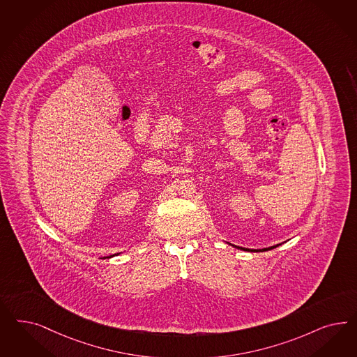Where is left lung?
<instances>
[{"label":"left lung","mask_w":357,"mask_h":357,"mask_svg":"<svg viewBox=\"0 0 357 357\" xmlns=\"http://www.w3.org/2000/svg\"><path fill=\"white\" fill-rule=\"evenodd\" d=\"M230 245L232 247H235V248H238V250H242V251H251V252H264V251H269V250H273V248H276L278 245H281V244H276V245H272V247H268V248H263V250H250V248H243V247H239V245H234V244H231L229 243Z\"/></svg>","instance_id":"1"}]
</instances>
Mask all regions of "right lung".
I'll list each match as a JSON object with an SVG mask.
<instances>
[{
  "label": "right lung",
  "instance_id": "right-lung-1",
  "mask_svg": "<svg viewBox=\"0 0 357 357\" xmlns=\"http://www.w3.org/2000/svg\"><path fill=\"white\" fill-rule=\"evenodd\" d=\"M116 255H119V253H115V255H112V256H109V257H113V256H116Z\"/></svg>",
  "mask_w": 357,
  "mask_h": 357
}]
</instances>
